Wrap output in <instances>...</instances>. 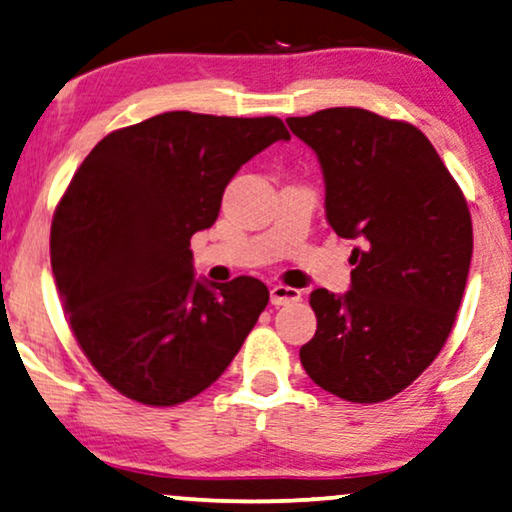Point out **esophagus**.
<instances>
[{
  "label": "esophagus",
  "instance_id": "34e87169",
  "mask_svg": "<svg viewBox=\"0 0 512 512\" xmlns=\"http://www.w3.org/2000/svg\"><path fill=\"white\" fill-rule=\"evenodd\" d=\"M301 301V291L291 289V287H282V284H275L270 289V303L272 305H289Z\"/></svg>",
  "mask_w": 512,
  "mask_h": 512
}]
</instances>
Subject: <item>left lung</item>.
I'll return each mask as SVG.
<instances>
[{
  "label": "left lung",
  "instance_id": "left-lung-1",
  "mask_svg": "<svg viewBox=\"0 0 512 512\" xmlns=\"http://www.w3.org/2000/svg\"><path fill=\"white\" fill-rule=\"evenodd\" d=\"M287 124L320 159L329 225L357 240L348 294H310L317 331L301 364L341 400H390L430 367L454 327L473 256L468 202L414 124L362 108Z\"/></svg>",
  "mask_w": 512,
  "mask_h": 512
}]
</instances>
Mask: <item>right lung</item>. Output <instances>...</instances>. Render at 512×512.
I'll list each match as a JSON object with an SVG mask.
<instances>
[{"label":"right lung","mask_w":512,"mask_h":512,"mask_svg":"<svg viewBox=\"0 0 512 512\" xmlns=\"http://www.w3.org/2000/svg\"><path fill=\"white\" fill-rule=\"evenodd\" d=\"M277 117L176 110L112 131L86 155L51 223V270L86 360L117 393L174 407L207 390L268 305L254 277L195 280L190 237L225 185L289 141Z\"/></svg>","instance_id":"obj_1"}]
</instances>
